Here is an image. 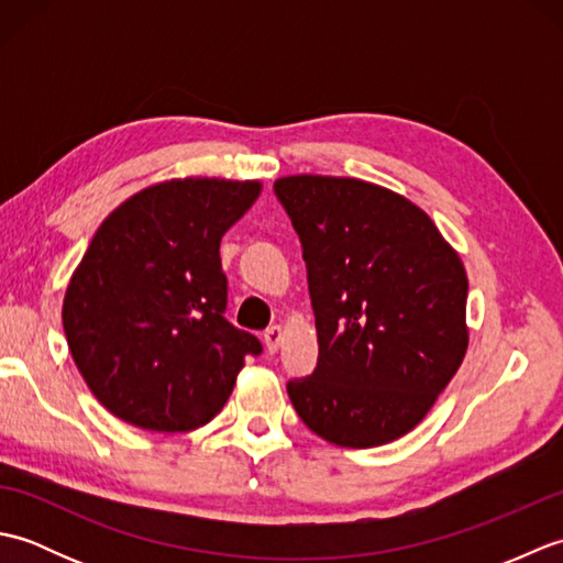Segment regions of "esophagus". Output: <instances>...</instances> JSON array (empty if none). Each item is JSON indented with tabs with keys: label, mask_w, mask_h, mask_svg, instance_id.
I'll return each mask as SVG.
<instances>
[{
	"label": "esophagus",
	"mask_w": 563,
	"mask_h": 563,
	"mask_svg": "<svg viewBox=\"0 0 563 563\" xmlns=\"http://www.w3.org/2000/svg\"><path fill=\"white\" fill-rule=\"evenodd\" d=\"M280 341H283V327H271L263 333V343H266L268 353H275L280 349Z\"/></svg>",
	"instance_id": "34e87169"
}]
</instances>
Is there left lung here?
Returning <instances> with one entry per match:
<instances>
[{
    "instance_id": "8db88e82",
    "label": "left lung",
    "mask_w": 563,
    "mask_h": 563,
    "mask_svg": "<svg viewBox=\"0 0 563 563\" xmlns=\"http://www.w3.org/2000/svg\"><path fill=\"white\" fill-rule=\"evenodd\" d=\"M302 244L317 319L312 375L288 397L309 430L377 448L423 421L466 351V273L413 202L375 184L288 176L273 184Z\"/></svg>"
}]
</instances>
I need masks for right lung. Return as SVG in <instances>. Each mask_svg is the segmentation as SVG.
Segmentation results:
<instances>
[{"instance_id":"right-lung-1","label":"right lung","mask_w":563,"mask_h":563,"mask_svg":"<svg viewBox=\"0 0 563 563\" xmlns=\"http://www.w3.org/2000/svg\"><path fill=\"white\" fill-rule=\"evenodd\" d=\"M256 181L174 178L140 190L93 234L67 285L63 327L79 373L125 423L186 433L222 411L254 333L224 319L222 234Z\"/></svg>"}]
</instances>
